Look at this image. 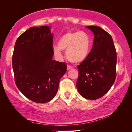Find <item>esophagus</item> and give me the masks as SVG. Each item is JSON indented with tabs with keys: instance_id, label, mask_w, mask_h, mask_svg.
<instances>
[{
	"instance_id": "esophagus-1",
	"label": "esophagus",
	"mask_w": 132,
	"mask_h": 132,
	"mask_svg": "<svg viewBox=\"0 0 132 132\" xmlns=\"http://www.w3.org/2000/svg\"><path fill=\"white\" fill-rule=\"evenodd\" d=\"M73 68V67H72L71 66L69 65H67V70H69L70 69H72Z\"/></svg>"
}]
</instances>
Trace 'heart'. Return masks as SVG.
Here are the masks:
<instances>
[{
	"label": "heart",
	"instance_id": "b5f03b06",
	"mask_svg": "<svg viewBox=\"0 0 132 132\" xmlns=\"http://www.w3.org/2000/svg\"><path fill=\"white\" fill-rule=\"evenodd\" d=\"M91 46L89 35L85 32H69L59 38L57 46L52 47L53 53L61 57V50H66V56L70 62L79 63L84 61L89 55Z\"/></svg>",
	"mask_w": 132,
	"mask_h": 132
}]
</instances>
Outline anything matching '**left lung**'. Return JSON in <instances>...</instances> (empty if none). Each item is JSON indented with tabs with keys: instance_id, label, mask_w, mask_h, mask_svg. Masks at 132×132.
Listing matches in <instances>:
<instances>
[{
	"instance_id": "obj_1",
	"label": "left lung",
	"mask_w": 132,
	"mask_h": 132,
	"mask_svg": "<svg viewBox=\"0 0 132 132\" xmlns=\"http://www.w3.org/2000/svg\"><path fill=\"white\" fill-rule=\"evenodd\" d=\"M94 34L88 57L77 66L76 87L85 98L96 100L106 94L116 78L117 52L112 38L102 28L86 26Z\"/></svg>"
}]
</instances>
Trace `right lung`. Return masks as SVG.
Masks as SVG:
<instances>
[{
	"label": "right lung",
	"instance_id": "obj_1",
	"mask_svg": "<svg viewBox=\"0 0 132 132\" xmlns=\"http://www.w3.org/2000/svg\"><path fill=\"white\" fill-rule=\"evenodd\" d=\"M50 26L31 27L16 41L12 55L15 82L32 102L44 103L56 94L67 71L64 62L53 61V35Z\"/></svg>",
	"mask_w": 132,
	"mask_h": 132
}]
</instances>
